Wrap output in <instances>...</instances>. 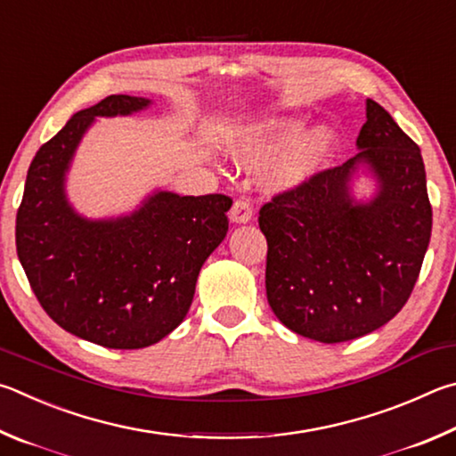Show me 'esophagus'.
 Here are the masks:
<instances>
[{"instance_id": "esophagus-1", "label": "esophagus", "mask_w": 456, "mask_h": 456, "mask_svg": "<svg viewBox=\"0 0 456 456\" xmlns=\"http://www.w3.org/2000/svg\"><path fill=\"white\" fill-rule=\"evenodd\" d=\"M230 220L236 224H246L252 220V206L248 198H238L232 210H230Z\"/></svg>"}]
</instances>
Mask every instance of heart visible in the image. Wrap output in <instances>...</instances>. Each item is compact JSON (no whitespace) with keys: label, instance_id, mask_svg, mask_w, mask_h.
<instances>
[{"label":"heart","instance_id":"heart-1","mask_svg":"<svg viewBox=\"0 0 456 456\" xmlns=\"http://www.w3.org/2000/svg\"><path fill=\"white\" fill-rule=\"evenodd\" d=\"M306 130V122L294 116H278L254 126L236 142V156L244 166L262 167L287 150L270 172L276 190H292L308 182L329 162L338 135L330 126Z\"/></svg>","mask_w":456,"mask_h":456}]
</instances>
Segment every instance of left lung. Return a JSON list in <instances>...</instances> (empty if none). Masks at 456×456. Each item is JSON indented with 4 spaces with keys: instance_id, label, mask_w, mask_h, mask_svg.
<instances>
[{
    "instance_id": "obj_1",
    "label": "left lung",
    "mask_w": 456,
    "mask_h": 456,
    "mask_svg": "<svg viewBox=\"0 0 456 456\" xmlns=\"http://www.w3.org/2000/svg\"><path fill=\"white\" fill-rule=\"evenodd\" d=\"M361 150L260 208L266 297L286 329L326 345L385 326L406 305L433 230L420 148L388 111L366 100ZM364 167L378 182L356 200Z\"/></svg>"
}]
</instances>
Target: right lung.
<instances>
[{
	"label": "right lung",
	"mask_w": 456,
	"mask_h": 456,
	"mask_svg": "<svg viewBox=\"0 0 456 456\" xmlns=\"http://www.w3.org/2000/svg\"><path fill=\"white\" fill-rule=\"evenodd\" d=\"M148 98L108 95L79 110L31 159L15 218V246L31 290L55 324L106 348H143L186 318L200 268L228 232L224 194L156 190L134 212L86 218L66 174L95 118L130 116Z\"/></svg>",
	"instance_id": "add662e5"
}]
</instances>
